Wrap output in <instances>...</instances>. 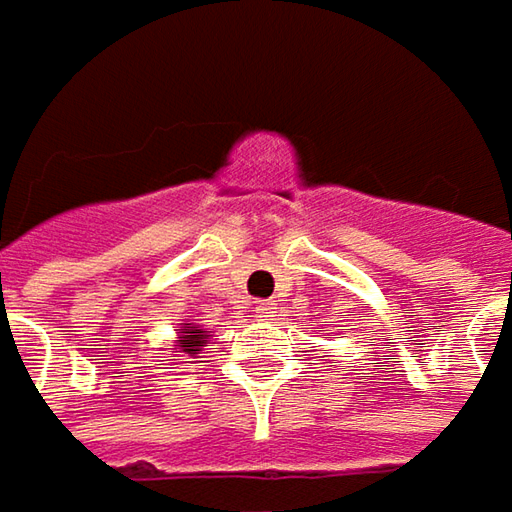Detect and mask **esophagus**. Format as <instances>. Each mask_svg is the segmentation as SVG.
<instances>
[{"label":"esophagus","mask_w":512,"mask_h":512,"mask_svg":"<svg viewBox=\"0 0 512 512\" xmlns=\"http://www.w3.org/2000/svg\"><path fill=\"white\" fill-rule=\"evenodd\" d=\"M272 310H275V307H272V302L255 304V316H257V319H266V316H272Z\"/></svg>","instance_id":"obj_1"}]
</instances>
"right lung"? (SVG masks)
<instances>
[{
	"mask_svg": "<svg viewBox=\"0 0 512 512\" xmlns=\"http://www.w3.org/2000/svg\"><path fill=\"white\" fill-rule=\"evenodd\" d=\"M210 331H205V328H196V325H184V328H178V351L181 354H187V357H196L199 351H202V346L208 343Z\"/></svg>",
	"mask_w": 512,
	"mask_h": 512,
	"instance_id": "obj_1",
	"label": "right lung"
}]
</instances>
